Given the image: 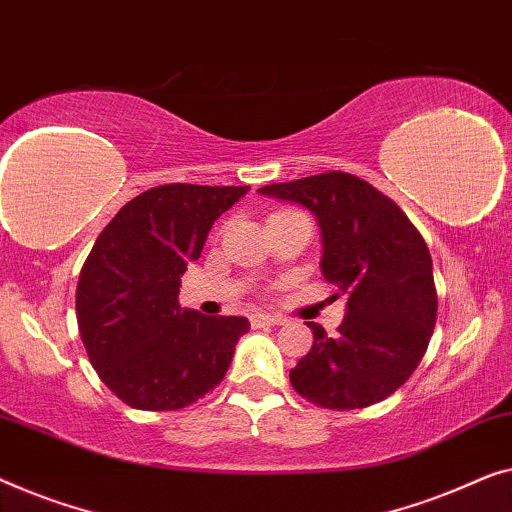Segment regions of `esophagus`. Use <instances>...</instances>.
<instances>
[{"instance_id": "obj_1", "label": "esophagus", "mask_w": 512, "mask_h": 512, "mask_svg": "<svg viewBox=\"0 0 512 512\" xmlns=\"http://www.w3.org/2000/svg\"><path fill=\"white\" fill-rule=\"evenodd\" d=\"M278 315H271V313H253L250 315V325L253 327H271V325H280Z\"/></svg>"}]
</instances>
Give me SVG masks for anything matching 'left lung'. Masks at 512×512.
Listing matches in <instances>:
<instances>
[{
  "label": "left lung",
  "mask_w": 512,
  "mask_h": 512,
  "mask_svg": "<svg viewBox=\"0 0 512 512\" xmlns=\"http://www.w3.org/2000/svg\"><path fill=\"white\" fill-rule=\"evenodd\" d=\"M257 192L315 215L322 276L348 301L336 336L306 322L313 348L290 371L292 387L336 410L387 399L413 376L434 334L438 299L427 243L390 197L345 171Z\"/></svg>",
  "instance_id": "8db88e82"
}]
</instances>
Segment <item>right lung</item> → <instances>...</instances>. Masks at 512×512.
I'll return each mask as SVG.
<instances>
[{
    "label": "right lung",
    "mask_w": 512,
    "mask_h": 512,
    "mask_svg": "<svg viewBox=\"0 0 512 512\" xmlns=\"http://www.w3.org/2000/svg\"><path fill=\"white\" fill-rule=\"evenodd\" d=\"M248 190L153 187L97 236L78 276L76 320L90 364L127 406L178 410L225 378L250 322L181 308L178 287L213 222Z\"/></svg>",
    "instance_id": "1"
}]
</instances>
